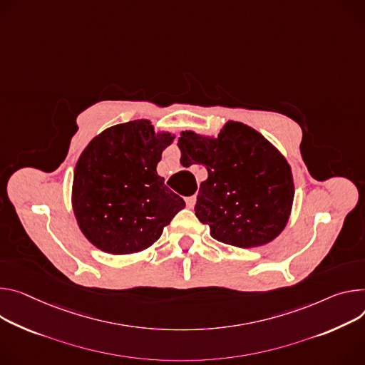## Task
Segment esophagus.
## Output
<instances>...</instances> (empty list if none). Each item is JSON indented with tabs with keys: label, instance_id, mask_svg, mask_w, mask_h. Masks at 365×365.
<instances>
[{
	"label": "esophagus",
	"instance_id": "obj_1",
	"mask_svg": "<svg viewBox=\"0 0 365 365\" xmlns=\"http://www.w3.org/2000/svg\"><path fill=\"white\" fill-rule=\"evenodd\" d=\"M195 204H196V196H189V197H186V205H187L189 210H192V208L195 207Z\"/></svg>",
	"mask_w": 365,
	"mask_h": 365
}]
</instances>
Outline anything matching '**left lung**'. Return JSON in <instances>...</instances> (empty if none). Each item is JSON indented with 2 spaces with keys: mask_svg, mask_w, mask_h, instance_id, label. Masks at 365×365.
I'll list each match as a JSON object with an SVG mask.
<instances>
[{
  "mask_svg": "<svg viewBox=\"0 0 365 365\" xmlns=\"http://www.w3.org/2000/svg\"><path fill=\"white\" fill-rule=\"evenodd\" d=\"M185 168L202 164L195 215L225 245L259 247L285 228L294 201L291 165L260 132L228 120L217 137L182 130L178 141Z\"/></svg>",
  "mask_w": 365,
  "mask_h": 365,
  "instance_id": "obj_1",
  "label": "left lung"
}]
</instances>
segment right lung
Instances as JSON below:
<instances>
[{
    "instance_id": "right-lung-1",
    "label": "right lung",
    "mask_w": 365,
    "mask_h": 365,
    "mask_svg": "<svg viewBox=\"0 0 365 365\" xmlns=\"http://www.w3.org/2000/svg\"><path fill=\"white\" fill-rule=\"evenodd\" d=\"M175 140L151 120L113 125L80 154L71 205L86 239L106 253L132 255L151 247L185 201L157 175L161 153Z\"/></svg>"
}]
</instances>
